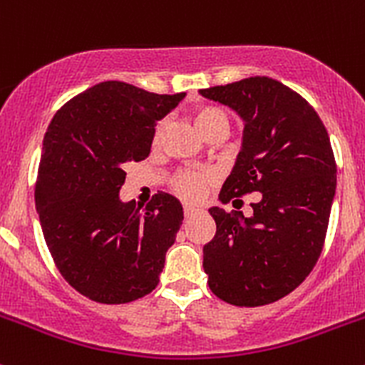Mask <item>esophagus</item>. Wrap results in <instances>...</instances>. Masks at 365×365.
<instances>
[{"label": "esophagus", "instance_id": "obj_1", "mask_svg": "<svg viewBox=\"0 0 365 365\" xmlns=\"http://www.w3.org/2000/svg\"><path fill=\"white\" fill-rule=\"evenodd\" d=\"M196 212H197L196 206H192V205H185V206H183V215H185V217H192Z\"/></svg>", "mask_w": 365, "mask_h": 365}]
</instances>
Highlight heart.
Here are the masks:
<instances>
[{"mask_svg":"<svg viewBox=\"0 0 365 365\" xmlns=\"http://www.w3.org/2000/svg\"><path fill=\"white\" fill-rule=\"evenodd\" d=\"M194 125L200 130V134H203L206 128L210 127L215 121L224 120L227 121L226 114H224L220 109L212 108V106H203V108H197L192 114ZM159 139V128L155 132V141ZM206 183V176L201 175V173H182V175L176 176L175 180V190L176 194H180L185 200H197V197L203 194Z\"/></svg>","mask_w":365,"mask_h":365,"instance_id":"heart-1","label":"heart"}]
</instances>
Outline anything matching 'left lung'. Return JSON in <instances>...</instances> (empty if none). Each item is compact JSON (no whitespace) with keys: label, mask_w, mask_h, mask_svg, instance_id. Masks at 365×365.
Returning a JSON list of instances; mask_svg holds the SVG:
<instances>
[{"label":"left lung","mask_w":365,"mask_h":365,"mask_svg":"<svg viewBox=\"0 0 365 365\" xmlns=\"http://www.w3.org/2000/svg\"><path fill=\"white\" fill-rule=\"evenodd\" d=\"M200 95L244 121L240 153L220 203L259 192L252 215L208 210L215 237L203 247L213 295L238 307L272 304L311 274L322 254L336 196L329 132L304 97L270 77H249Z\"/></svg>","instance_id":"8db88e82"}]
</instances>
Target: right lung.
Instances as JSON below:
<instances>
[{
    "instance_id": "add662e5",
    "label": "right lung",
    "mask_w": 365,
    "mask_h": 365,
    "mask_svg": "<svg viewBox=\"0 0 365 365\" xmlns=\"http://www.w3.org/2000/svg\"><path fill=\"white\" fill-rule=\"evenodd\" d=\"M183 97L106 81L68 101L47 127L36 212L58 270L90 300L127 304L159 284L182 203L157 192L141 208L121 201L120 189L125 164L150 155L157 121Z\"/></svg>"
}]
</instances>
